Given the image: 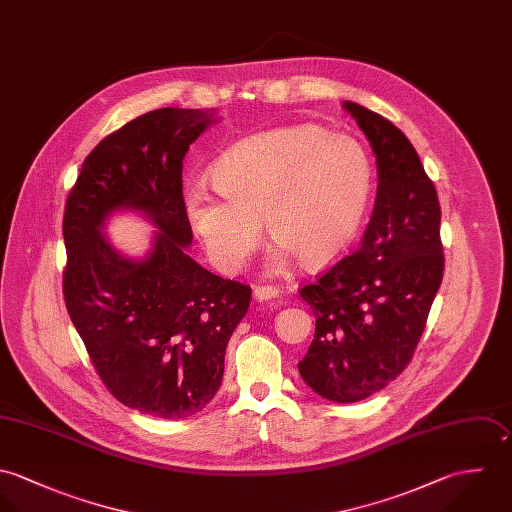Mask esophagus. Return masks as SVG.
I'll list each match as a JSON object with an SVG mask.
<instances>
[{
  "label": "esophagus",
  "mask_w": 512,
  "mask_h": 512,
  "mask_svg": "<svg viewBox=\"0 0 512 512\" xmlns=\"http://www.w3.org/2000/svg\"><path fill=\"white\" fill-rule=\"evenodd\" d=\"M253 295L257 301H271V299L279 297V289L273 285H257V287H253Z\"/></svg>",
  "instance_id": "1"
}]
</instances>
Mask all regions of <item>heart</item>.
<instances>
[{"instance_id": "b5f03b06", "label": "heart", "mask_w": 512, "mask_h": 512, "mask_svg": "<svg viewBox=\"0 0 512 512\" xmlns=\"http://www.w3.org/2000/svg\"><path fill=\"white\" fill-rule=\"evenodd\" d=\"M213 184L184 188V213L209 261L239 271L257 249L261 219L275 243L267 265L293 259L322 267L340 257L358 233L372 192L364 146L318 124H291L253 134L225 150Z\"/></svg>"}]
</instances>
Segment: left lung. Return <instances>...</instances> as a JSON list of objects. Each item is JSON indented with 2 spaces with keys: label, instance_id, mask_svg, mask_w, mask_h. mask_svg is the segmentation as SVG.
Masks as SVG:
<instances>
[{
  "label": "left lung",
  "instance_id": "obj_1",
  "mask_svg": "<svg viewBox=\"0 0 512 512\" xmlns=\"http://www.w3.org/2000/svg\"><path fill=\"white\" fill-rule=\"evenodd\" d=\"M344 108L376 154V204L356 251L299 291L316 318L299 372L318 396L354 404L406 370L445 259L437 192L408 136L360 104Z\"/></svg>",
  "mask_w": 512,
  "mask_h": 512
}]
</instances>
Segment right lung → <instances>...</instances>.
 Wrapping results in <instances>:
<instances>
[{
  "label": "right lung",
  "instance_id": "add662e5",
  "mask_svg": "<svg viewBox=\"0 0 512 512\" xmlns=\"http://www.w3.org/2000/svg\"><path fill=\"white\" fill-rule=\"evenodd\" d=\"M213 116V108H158L126 122L87 156L63 215L69 316L108 392L160 419L190 417L213 400L227 342L251 303V287L186 253L182 166ZM120 208L159 229L142 260L124 258L102 233Z\"/></svg>",
  "mask_w": 512,
  "mask_h": 512
}]
</instances>
